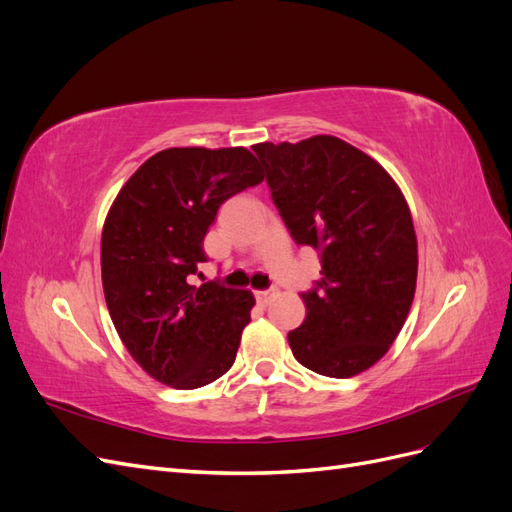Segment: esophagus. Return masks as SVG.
Returning a JSON list of instances; mask_svg holds the SVG:
<instances>
[{
  "mask_svg": "<svg viewBox=\"0 0 512 512\" xmlns=\"http://www.w3.org/2000/svg\"><path fill=\"white\" fill-rule=\"evenodd\" d=\"M254 297H256V301H258L260 305H267V303L275 297V292H273V290H256Z\"/></svg>",
  "mask_w": 512,
  "mask_h": 512,
  "instance_id": "1",
  "label": "esophagus"
}]
</instances>
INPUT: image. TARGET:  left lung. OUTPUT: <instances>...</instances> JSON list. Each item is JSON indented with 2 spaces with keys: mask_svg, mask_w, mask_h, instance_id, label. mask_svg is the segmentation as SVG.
Segmentation results:
<instances>
[{
  "mask_svg": "<svg viewBox=\"0 0 512 512\" xmlns=\"http://www.w3.org/2000/svg\"><path fill=\"white\" fill-rule=\"evenodd\" d=\"M252 149L292 239L322 258V280L301 294L307 316L288 333L294 359L320 376L361 374L389 352L414 299L406 198L374 158L337 136Z\"/></svg>",
  "mask_w": 512,
  "mask_h": 512,
  "instance_id": "left-lung-1",
  "label": "left lung"
}]
</instances>
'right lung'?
<instances>
[{
  "label": "right lung",
  "mask_w": 512,
  "mask_h": 512,
  "mask_svg": "<svg viewBox=\"0 0 512 512\" xmlns=\"http://www.w3.org/2000/svg\"><path fill=\"white\" fill-rule=\"evenodd\" d=\"M265 175L245 147H170L126 181L102 228V288L123 346L151 378L190 391L235 363L254 294L192 286L226 198Z\"/></svg>",
  "instance_id": "1"
}]
</instances>
